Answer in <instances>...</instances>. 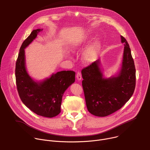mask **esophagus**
I'll return each instance as SVG.
<instances>
[{
	"mask_svg": "<svg viewBox=\"0 0 150 150\" xmlns=\"http://www.w3.org/2000/svg\"><path fill=\"white\" fill-rule=\"evenodd\" d=\"M76 78L78 79V80H81L82 78V76L80 72H78L76 74Z\"/></svg>",
	"mask_w": 150,
	"mask_h": 150,
	"instance_id": "esophagus-1",
	"label": "esophagus"
}]
</instances>
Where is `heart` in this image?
<instances>
[{
  "instance_id": "1",
  "label": "heart",
  "mask_w": 150,
  "mask_h": 150,
  "mask_svg": "<svg viewBox=\"0 0 150 150\" xmlns=\"http://www.w3.org/2000/svg\"><path fill=\"white\" fill-rule=\"evenodd\" d=\"M81 45V43H76L74 46V48H78ZM100 42L98 40H96L93 43L86 49L83 53V59L86 63H91L96 58L98 51L100 49Z\"/></svg>"
}]
</instances>
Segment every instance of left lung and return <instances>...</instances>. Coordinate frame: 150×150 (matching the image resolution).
Masks as SVG:
<instances>
[{"label":"left lung","mask_w":150,"mask_h":150,"mask_svg":"<svg viewBox=\"0 0 150 150\" xmlns=\"http://www.w3.org/2000/svg\"><path fill=\"white\" fill-rule=\"evenodd\" d=\"M124 52L120 71L116 76L104 78L98 59L81 71L82 85L88 112L104 117L122 108L132 97L136 84V70L131 49L120 36Z\"/></svg>","instance_id":"left-lung-1"}]
</instances>
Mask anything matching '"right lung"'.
<instances>
[{
    "instance_id": "1",
    "label": "right lung",
    "mask_w": 150,
    "mask_h": 150,
    "mask_svg": "<svg viewBox=\"0 0 150 150\" xmlns=\"http://www.w3.org/2000/svg\"><path fill=\"white\" fill-rule=\"evenodd\" d=\"M42 30H33L21 46L15 67L16 83L19 97L28 109L38 115L53 117L61 112L63 94L75 82V72H58L41 82L34 81L29 76L25 68L24 49Z\"/></svg>"
}]
</instances>
